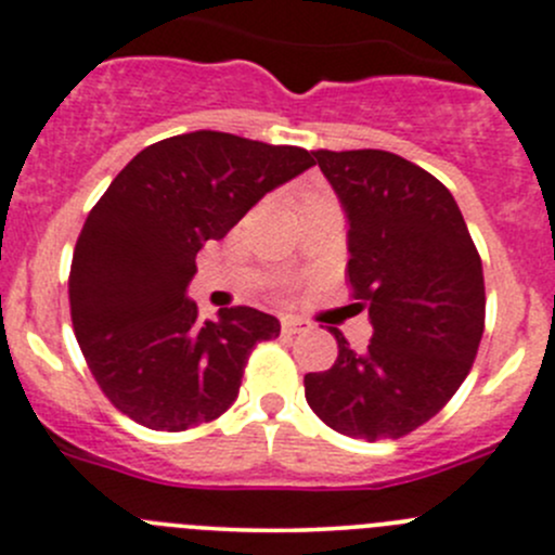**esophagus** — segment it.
Instances as JSON below:
<instances>
[{
  "label": "esophagus",
  "instance_id": "1",
  "mask_svg": "<svg viewBox=\"0 0 555 555\" xmlns=\"http://www.w3.org/2000/svg\"><path fill=\"white\" fill-rule=\"evenodd\" d=\"M280 328H283V334H301L310 332V321L299 315H283L280 318Z\"/></svg>",
  "mask_w": 555,
  "mask_h": 555
}]
</instances>
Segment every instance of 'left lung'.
<instances>
[{"label": "left lung", "mask_w": 555, "mask_h": 555, "mask_svg": "<svg viewBox=\"0 0 555 555\" xmlns=\"http://www.w3.org/2000/svg\"><path fill=\"white\" fill-rule=\"evenodd\" d=\"M348 218V278L372 339L305 375L312 413L356 440H399L435 418L464 377L486 323L482 264L451 191L388 151H315Z\"/></svg>", "instance_id": "obj_1"}]
</instances>
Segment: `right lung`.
Here are the masks:
<instances>
[{"label": "right lung", "instance_id": "1", "mask_svg": "<svg viewBox=\"0 0 555 555\" xmlns=\"http://www.w3.org/2000/svg\"><path fill=\"white\" fill-rule=\"evenodd\" d=\"M305 147L189 131L137 153L83 223L69 272L75 337L104 397L153 431L227 413L275 315L223 307L199 321L196 254L278 185L312 167Z\"/></svg>", "mask_w": 555, "mask_h": 555}]
</instances>
